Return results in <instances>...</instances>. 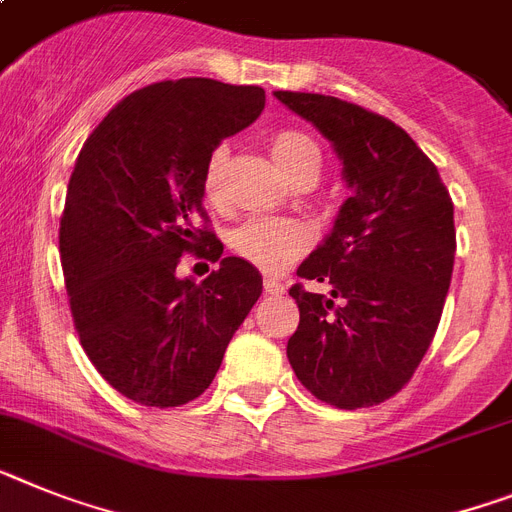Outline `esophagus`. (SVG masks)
<instances>
[{
	"label": "esophagus",
	"mask_w": 512,
	"mask_h": 512,
	"mask_svg": "<svg viewBox=\"0 0 512 512\" xmlns=\"http://www.w3.org/2000/svg\"><path fill=\"white\" fill-rule=\"evenodd\" d=\"M264 292H269V295H282V292H285V285H282L279 279L266 277L264 279Z\"/></svg>",
	"instance_id": "34e87169"
}]
</instances>
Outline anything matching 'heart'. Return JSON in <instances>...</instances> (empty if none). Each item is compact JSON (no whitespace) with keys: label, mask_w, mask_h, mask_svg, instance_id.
Segmentation results:
<instances>
[{"label":"heart","mask_w":512,"mask_h":512,"mask_svg":"<svg viewBox=\"0 0 512 512\" xmlns=\"http://www.w3.org/2000/svg\"><path fill=\"white\" fill-rule=\"evenodd\" d=\"M272 155L287 176L313 178L321 173V147L310 134L300 129H282L272 137ZM227 147H214L204 163L202 186L212 204L222 202ZM308 246V230L287 217H251L230 233V248L240 259L251 261L264 272H282Z\"/></svg>","instance_id":"heart-1"}]
</instances>
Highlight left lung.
<instances>
[{"label": "left lung", "mask_w": 512, "mask_h": 512, "mask_svg": "<svg viewBox=\"0 0 512 512\" xmlns=\"http://www.w3.org/2000/svg\"><path fill=\"white\" fill-rule=\"evenodd\" d=\"M342 157L352 196L290 287L300 308L287 360L316 399L362 409L391 399L430 349L456 259L453 202L409 134L368 108L277 90Z\"/></svg>", "instance_id": "8db88e82"}]
</instances>
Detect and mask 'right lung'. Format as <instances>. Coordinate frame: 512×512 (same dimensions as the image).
<instances>
[{"instance_id":"1","label":"right lung","mask_w":512,"mask_h":512,"mask_svg":"<svg viewBox=\"0 0 512 512\" xmlns=\"http://www.w3.org/2000/svg\"><path fill=\"white\" fill-rule=\"evenodd\" d=\"M264 103L256 85L152 82L111 108L74 163L59 227L74 329L98 373L137 404L202 396L259 300L261 274L238 256L220 259L202 176L209 152ZM186 252L221 269L199 286L178 280Z\"/></svg>"}]
</instances>
